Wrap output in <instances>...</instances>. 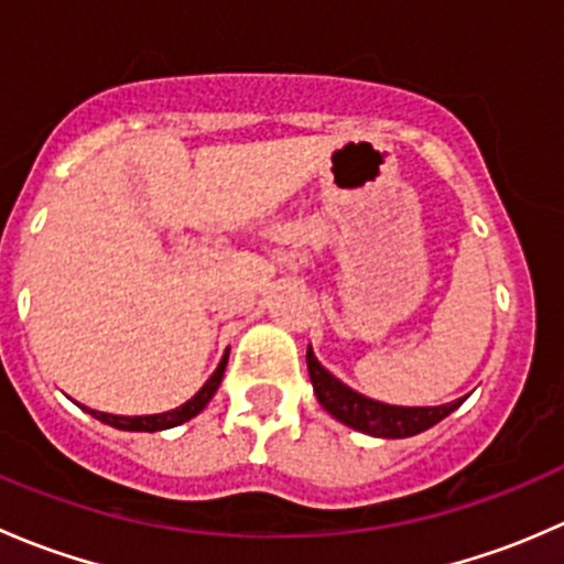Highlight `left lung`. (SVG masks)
I'll use <instances>...</instances> for the list:
<instances>
[{
  "label": "left lung",
  "mask_w": 564,
  "mask_h": 564,
  "mask_svg": "<svg viewBox=\"0 0 564 564\" xmlns=\"http://www.w3.org/2000/svg\"><path fill=\"white\" fill-rule=\"evenodd\" d=\"M308 373L314 392L324 409L333 414L338 423L349 425V429L362 431L368 436H379V440H403V436H414L420 431H429L440 420H445L453 409L464 403V398L453 403H442V406H392V403L373 401L362 392L346 388L340 379H335L322 362L316 360L314 349L308 346Z\"/></svg>",
  "instance_id": "left-lung-1"
}]
</instances>
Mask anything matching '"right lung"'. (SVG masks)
Masks as SVG:
<instances>
[{"instance_id": "obj_1", "label": "right lung", "mask_w": 564, "mask_h": 564, "mask_svg": "<svg viewBox=\"0 0 564 564\" xmlns=\"http://www.w3.org/2000/svg\"><path fill=\"white\" fill-rule=\"evenodd\" d=\"M226 362H229V351L224 355V360L218 362V368H215L213 377L204 382V388L196 392V395L191 398V401H185L182 406L172 409V412H161V414H135V417H128V414H108V412H98V409H87V406H78L84 409V412L93 414L95 420H100V423L106 425H113V429L119 431H166V429H174V425H182L187 423V420L196 417L198 412H202L204 406H207L209 401H213V395L218 392L220 388V379H224V371H226Z\"/></svg>"}]
</instances>
